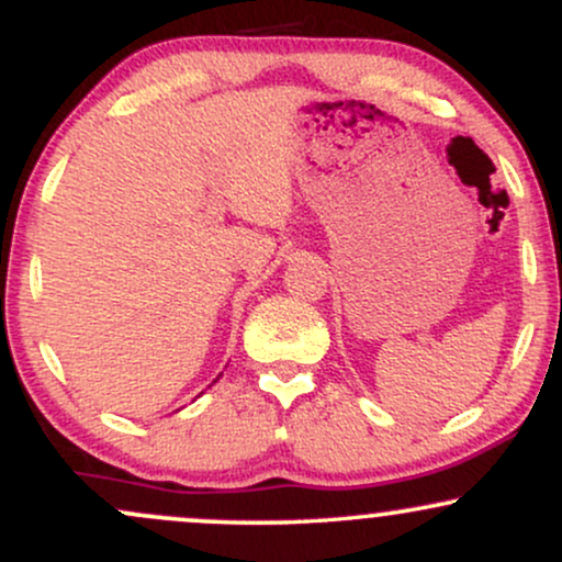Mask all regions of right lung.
<instances>
[{"mask_svg": "<svg viewBox=\"0 0 562 562\" xmlns=\"http://www.w3.org/2000/svg\"><path fill=\"white\" fill-rule=\"evenodd\" d=\"M216 380H218V378H216ZM216 380H214V383H216Z\"/></svg>", "mask_w": 562, "mask_h": 562, "instance_id": "obj_1", "label": "right lung"}]
</instances>
